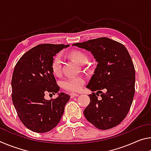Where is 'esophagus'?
Listing matches in <instances>:
<instances>
[{"label": "esophagus", "mask_w": 151, "mask_h": 151, "mask_svg": "<svg viewBox=\"0 0 151 151\" xmlns=\"http://www.w3.org/2000/svg\"><path fill=\"white\" fill-rule=\"evenodd\" d=\"M70 98H74V97H75V96H78V94L70 93Z\"/></svg>", "instance_id": "34e87169"}]
</instances>
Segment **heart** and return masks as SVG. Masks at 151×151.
<instances>
[{
  "instance_id": "heart-1",
  "label": "heart",
  "mask_w": 151,
  "mask_h": 151,
  "mask_svg": "<svg viewBox=\"0 0 151 151\" xmlns=\"http://www.w3.org/2000/svg\"><path fill=\"white\" fill-rule=\"evenodd\" d=\"M70 57L80 65L87 63L88 57L85 52L81 50H74L70 53ZM62 68V61L59 55L53 58L51 63V70L55 75H60ZM85 83V80L81 76H74L64 79L62 81V86L64 89L70 92H78L82 88Z\"/></svg>"
}]
</instances>
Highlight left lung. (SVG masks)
I'll use <instances>...</instances> for the list:
<instances>
[{"label": "left lung", "instance_id": "left-lung-1", "mask_svg": "<svg viewBox=\"0 0 151 151\" xmlns=\"http://www.w3.org/2000/svg\"><path fill=\"white\" fill-rule=\"evenodd\" d=\"M73 45L91 51L98 63L86 86L93 93L88 95L91 101L85 116L99 129L117 126L127 116L135 92V70L129 52L121 43L106 37ZM98 93L101 94V100Z\"/></svg>", "mask_w": 151, "mask_h": 151}]
</instances>
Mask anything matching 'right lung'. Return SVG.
Masks as SVG:
<instances>
[{
  "mask_svg": "<svg viewBox=\"0 0 151 151\" xmlns=\"http://www.w3.org/2000/svg\"><path fill=\"white\" fill-rule=\"evenodd\" d=\"M69 45L40 44L18 61L12 77V100L25 127L36 132H47L57 126L70 96L61 93L50 101L47 93L55 94L60 87L51 70L53 57Z\"/></svg>",
  "mask_w": 151,
  "mask_h": 151,
  "instance_id": "right-lung-1",
  "label": "right lung"
}]
</instances>
